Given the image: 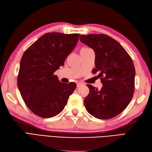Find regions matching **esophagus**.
I'll return each mask as SVG.
<instances>
[{"label":"esophagus","instance_id":"obj_1","mask_svg":"<svg viewBox=\"0 0 152 152\" xmlns=\"http://www.w3.org/2000/svg\"><path fill=\"white\" fill-rule=\"evenodd\" d=\"M82 85H83V84H82V83H80V82H78V83H77V87H80L82 86Z\"/></svg>","mask_w":152,"mask_h":152}]
</instances>
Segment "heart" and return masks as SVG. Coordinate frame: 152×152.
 Returning <instances> with one entry per match:
<instances>
[{
    "instance_id": "b5f03b06",
    "label": "heart",
    "mask_w": 152,
    "mask_h": 152,
    "mask_svg": "<svg viewBox=\"0 0 152 152\" xmlns=\"http://www.w3.org/2000/svg\"><path fill=\"white\" fill-rule=\"evenodd\" d=\"M89 48H88V47H82V48L80 49V52H82V51H83V50H87V49H89Z\"/></svg>"
}]
</instances>
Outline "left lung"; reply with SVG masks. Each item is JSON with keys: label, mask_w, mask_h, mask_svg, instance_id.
I'll return each instance as SVG.
<instances>
[{"label": "left lung", "mask_w": 152, "mask_h": 152, "mask_svg": "<svg viewBox=\"0 0 152 152\" xmlns=\"http://www.w3.org/2000/svg\"><path fill=\"white\" fill-rule=\"evenodd\" d=\"M80 40L92 48L95 66L103 87L100 90L87 85L89 93L85 98L86 110L95 118L110 119L124 110L133 96L135 69L124 47L105 34L81 35Z\"/></svg>", "instance_id": "obj_1"}]
</instances>
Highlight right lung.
I'll return each mask as SVG.
<instances>
[{"label":"right lung","instance_id":"obj_1","mask_svg":"<svg viewBox=\"0 0 152 152\" xmlns=\"http://www.w3.org/2000/svg\"><path fill=\"white\" fill-rule=\"evenodd\" d=\"M80 34L49 32L30 46L20 59L17 86L30 110L48 118L60 113L76 84L60 82L54 72L78 41Z\"/></svg>","mask_w":152,"mask_h":152}]
</instances>
